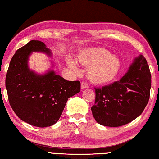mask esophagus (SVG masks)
Here are the masks:
<instances>
[{"mask_svg":"<svg viewBox=\"0 0 159 159\" xmlns=\"http://www.w3.org/2000/svg\"><path fill=\"white\" fill-rule=\"evenodd\" d=\"M89 87V85H88L87 83L84 81H82L81 83V89H84L85 88H87Z\"/></svg>","mask_w":159,"mask_h":159,"instance_id":"34e87169","label":"esophagus"}]
</instances>
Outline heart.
<instances>
[{
	"label": "heart",
	"mask_w": 159,
	"mask_h": 159,
	"mask_svg": "<svg viewBox=\"0 0 159 159\" xmlns=\"http://www.w3.org/2000/svg\"><path fill=\"white\" fill-rule=\"evenodd\" d=\"M77 60L83 67L88 68L87 77L89 81L96 84H106L116 76L120 60L106 49L102 48H89L83 50L77 57ZM69 65L76 69L74 62L70 61Z\"/></svg>",
	"instance_id": "b5f03b06"
}]
</instances>
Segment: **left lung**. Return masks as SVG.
I'll use <instances>...</instances> for the list:
<instances>
[{"mask_svg": "<svg viewBox=\"0 0 159 159\" xmlns=\"http://www.w3.org/2000/svg\"><path fill=\"white\" fill-rule=\"evenodd\" d=\"M151 75L144 56L134 60L119 80L95 89L92 115L97 123L118 127L130 123L142 113L150 97Z\"/></svg>", "mask_w": 159, "mask_h": 159, "instance_id": "8db88e82", "label": "left lung"}]
</instances>
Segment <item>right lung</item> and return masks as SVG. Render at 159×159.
Here are the masks:
<instances>
[{
	"mask_svg": "<svg viewBox=\"0 0 159 159\" xmlns=\"http://www.w3.org/2000/svg\"><path fill=\"white\" fill-rule=\"evenodd\" d=\"M32 52L50 50L39 40H30L12 57L6 73V87L10 105L21 120L38 127L55 124L62 114L67 99L80 92V81H67L50 71L36 75L28 67Z\"/></svg>",
	"mask_w": 159,
	"mask_h": 159,
	"instance_id": "right-lung-1",
	"label": "right lung"
}]
</instances>
